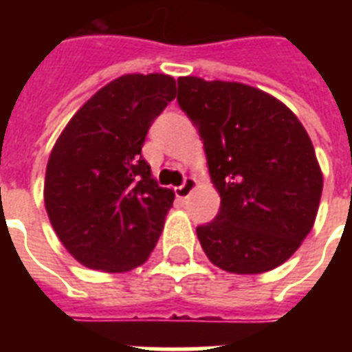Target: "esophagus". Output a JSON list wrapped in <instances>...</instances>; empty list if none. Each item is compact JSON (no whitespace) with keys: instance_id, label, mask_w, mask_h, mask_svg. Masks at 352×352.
<instances>
[{"instance_id":"34e87169","label":"esophagus","mask_w":352,"mask_h":352,"mask_svg":"<svg viewBox=\"0 0 352 352\" xmlns=\"http://www.w3.org/2000/svg\"><path fill=\"white\" fill-rule=\"evenodd\" d=\"M195 184H197V181H195L193 177H186L181 186L175 188V195L179 199H188V197H190V193L193 192Z\"/></svg>"}]
</instances>
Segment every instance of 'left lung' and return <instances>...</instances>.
Instances as JSON below:
<instances>
[{
    "mask_svg": "<svg viewBox=\"0 0 352 352\" xmlns=\"http://www.w3.org/2000/svg\"><path fill=\"white\" fill-rule=\"evenodd\" d=\"M197 127L219 214L197 226L204 254L234 274L279 267L312 230L323 177L305 127L274 96L237 82L177 80Z\"/></svg>",
    "mask_w": 352,
    "mask_h": 352,
    "instance_id": "left-lung-1",
    "label": "left lung"
}]
</instances>
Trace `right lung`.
I'll return each instance as SVG.
<instances>
[{"label":"right lung","mask_w":352,"mask_h":352,"mask_svg":"<svg viewBox=\"0 0 352 352\" xmlns=\"http://www.w3.org/2000/svg\"><path fill=\"white\" fill-rule=\"evenodd\" d=\"M175 91L166 74L120 76L80 107L54 144L47 215L84 267L126 272L157 245L175 195L151 179L142 146Z\"/></svg>","instance_id":"1"}]
</instances>
